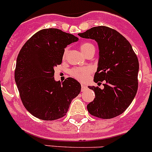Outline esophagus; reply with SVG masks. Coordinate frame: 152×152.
<instances>
[{"mask_svg": "<svg viewBox=\"0 0 152 152\" xmlns=\"http://www.w3.org/2000/svg\"><path fill=\"white\" fill-rule=\"evenodd\" d=\"M87 88V86L85 85V84H81V90H82V91H84L86 90Z\"/></svg>", "mask_w": 152, "mask_h": 152, "instance_id": "1", "label": "esophagus"}]
</instances>
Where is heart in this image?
Here are the masks:
<instances>
[{"label": "heart", "instance_id": "heart-1", "mask_svg": "<svg viewBox=\"0 0 152 152\" xmlns=\"http://www.w3.org/2000/svg\"><path fill=\"white\" fill-rule=\"evenodd\" d=\"M80 49L81 52L85 55L91 50L95 49V48L94 46L90 42H85V43L81 44L80 46ZM67 51H68V50L66 49L64 56L66 55ZM91 72V69L90 67H76V68L72 69L70 71V75L78 80L85 81L86 80H87L88 77Z\"/></svg>", "mask_w": 152, "mask_h": 152}]
</instances>
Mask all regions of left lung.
Listing matches in <instances>:
<instances>
[{
    "instance_id": "left-lung-1",
    "label": "left lung",
    "mask_w": 152,
    "mask_h": 152,
    "mask_svg": "<svg viewBox=\"0 0 152 152\" xmlns=\"http://www.w3.org/2000/svg\"><path fill=\"white\" fill-rule=\"evenodd\" d=\"M78 36L97 42L99 61L94 81L105 82L103 89L88 86L94 91L95 98L87 105L88 111L104 119L119 115L137 91L139 63L132 45L118 31L106 26L93 27Z\"/></svg>"
}]
</instances>
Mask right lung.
<instances>
[{
  "label": "right lung",
  "mask_w": 152,
  "mask_h": 152,
  "mask_svg": "<svg viewBox=\"0 0 152 152\" xmlns=\"http://www.w3.org/2000/svg\"><path fill=\"white\" fill-rule=\"evenodd\" d=\"M77 37L57 28L42 29L26 42L17 58L15 79L23 105L34 116L53 121L64 116L81 86L74 78L56 81L54 67Z\"/></svg>",
  "instance_id": "obj_1"
}]
</instances>
